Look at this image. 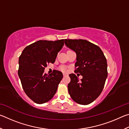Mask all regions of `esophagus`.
<instances>
[{
	"label": "esophagus",
	"mask_w": 129,
	"mask_h": 129,
	"mask_svg": "<svg viewBox=\"0 0 129 129\" xmlns=\"http://www.w3.org/2000/svg\"><path fill=\"white\" fill-rule=\"evenodd\" d=\"M63 76H68V74H67V73H63Z\"/></svg>",
	"instance_id": "1"
}]
</instances>
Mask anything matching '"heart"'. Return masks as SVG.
Returning a JSON list of instances; mask_svg holds the SVG:
<instances>
[{"label":"heart","mask_w":129,"mask_h":129,"mask_svg":"<svg viewBox=\"0 0 129 129\" xmlns=\"http://www.w3.org/2000/svg\"><path fill=\"white\" fill-rule=\"evenodd\" d=\"M59 69L61 71L64 72H65L67 71V68L66 67H65V66H61V67H60Z\"/></svg>","instance_id":"1"}]
</instances>
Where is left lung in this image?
<instances>
[{
  "mask_svg": "<svg viewBox=\"0 0 129 129\" xmlns=\"http://www.w3.org/2000/svg\"><path fill=\"white\" fill-rule=\"evenodd\" d=\"M65 44L76 53L75 72L82 76L80 80L75 74L69 75V93L74 101L88 105L99 97L104 89L108 77L106 58L99 46L87 40L65 39Z\"/></svg>",
  "mask_w": 129,
  "mask_h": 129,
  "instance_id": "left-lung-1",
  "label": "left lung"
}]
</instances>
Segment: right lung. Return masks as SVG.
I'll use <instances>...</instances> for the list:
<instances>
[{
  "label": "right lung",
  "mask_w": 129,
  "mask_h": 129,
  "mask_svg": "<svg viewBox=\"0 0 129 129\" xmlns=\"http://www.w3.org/2000/svg\"><path fill=\"white\" fill-rule=\"evenodd\" d=\"M64 44V40H39L26 47L19 58L18 75L24 91L36 104L45 103L56 93L62 78L61 72L44 73L49 63L53 64Z\"/></svg>",
  "instance_id": "obj_1"
}]
</instances>
